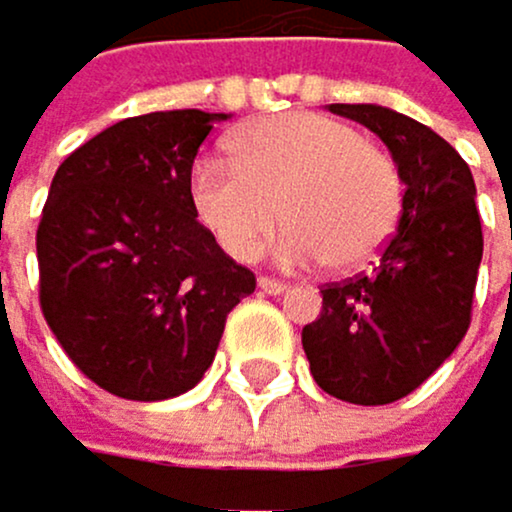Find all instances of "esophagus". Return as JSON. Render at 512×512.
<instances>
[{"label":"esophagus","instance_id":"34e87169","mask_svg":"<svg viewBox=\"0 0 512 512\" xmlns=\"http://www.w3.org/2000/svg\"><path fill=\"white\" fill-rule=\"evenodd\" d=\"M258 286H261L264 293H270V296H280V293L286 290V283H280V280H274V277H261Z\"/></svg>","mask_w":512,"mask_h":512}]
</instances>
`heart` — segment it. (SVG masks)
<instances>
[{
  "label": "heart",
  "mask_w": 512,
  "mask_h": 512,
  "mask_svg": "<svg viewBox=\"0 0 512 512\" xmlns=\"http://www.w3.org/2000/svg\"><path fill=\"white\" fill-rule=\"evenodd\" d=\"M401 200L392 155L350 123L312 111L251 123L232 139V159L200 155L191 168L194 210L235 261L261 251L280 213V264L360 270L395 235Z\"/></svg>",
  "instance_id": "b5f03b06"
}]
</instances>
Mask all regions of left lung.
<instances>
[{
	"label": "left lung",
	"instance_id": "8db88e82",
	"mask_svg": "<svg viewBox=\"0 0 512 512\" xmlns=\"http://www.w3.org/2000/svg\"><path fill=\"white\" fill-rule=\"evenodd\" d=\"M373 130L401 171L398 229L366 277L321 290V315L302 328L318 389L350 405L411 395L468 331L481 267L475 178L440 133L382 104H331Z\"/></svg>",
	"mask_w": 512,
	"mask_h": 512
}]
</instances>
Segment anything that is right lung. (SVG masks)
I'll use <instances>...</instances> for the list:
<instances>
[{"label":"right lung","instance_id":"add662e5","mask_svg":"<svg viewBox=\"0 0 512 512\" xmlns=\"http://www.w3.org/2000/svg\"><path fill=\"white\" fill-rule=\"evenodd\" d=\"M229 114L127 117L56 168L37 229L40 309L69 360L130 401L184 395L210 369L254 274L191 203L194 155Z\"/></svg>","mask_w":512,"mask_h":512}]
</instances>
